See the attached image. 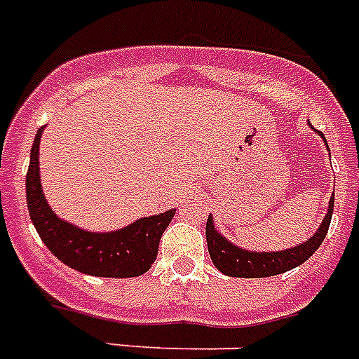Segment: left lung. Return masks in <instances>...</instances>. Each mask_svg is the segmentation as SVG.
Returning a JSON list of instances; mask_svg holds the SVG:
<instances>
[{
    "instance_id": "1",
    "label": "left lung",
    "mask_w": 359,
    "mask_h": 359,
    "mask_svg": "<svg viewBox=\"0 0 359 359\" xmlns=\"http://www.w3.org/2000/svg\"><path fill=\"white\" fill-rule=\"evenodd\" d=\"M310 126V123H309ZM314 129V128H310ZM316 131V129H314ZM318 135L323 138L325 146L328 149V144L325 140V135ZM334 212V195H330L328 201V210L325 215L323 222L319 224L316 233L310 237L305 243H299L297 246L292 248L281 250V252H250V250L236 246L231 241L226 239L224 236L219 233L215 228L213 217H208L206 222V243L208 252L212 257L213 264L219 272L230 277H270L277 276V273L288 272L292 268L299 266L314 254L316 250L321 246L323 239L327 237L328 226H330V219H332Z\"/></svg>"
}]
</instances>
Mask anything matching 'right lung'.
<instances>
[{"instance_id": "add662e5", "label": "right lung", "mask_w": 359, "mask_h": 359, "mask_svg": "<svg viewBox=\"0 0 359 359\" xmlns=\"http://www.w3.org/2000/svg\"><path fill=\"white\" fill-rule=\"evenodd\" d=\"M38 129L31 147V162L25 179L27 206L38 236L54 257L78 272L96 277H137L155 263L158 243L170 226L175 208L161 215L142 217L114 231H87L60 219L43 195L40 177V140Z\"/></svg>"}]
</instances>
